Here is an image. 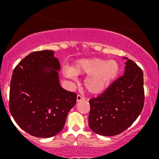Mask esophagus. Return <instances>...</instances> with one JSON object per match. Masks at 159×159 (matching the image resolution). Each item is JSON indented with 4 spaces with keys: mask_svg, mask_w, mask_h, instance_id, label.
<instances>
[{
    "mask_svg": "<svg viewBox=\"0 0 159 159\" xmlns=\"http://www.w3.org/2000/svg\"><path fill=\"white\" fill-rule=\"evenodd\" d=\"M85 99V97L84 96H83L81 94H78L77 96V101L79 102V101H81V100H84Z\"/></svg>",
    "mask_w": 159,
    "mask_h": 159,
    "instance_id": "34e87169",
    "label": "esophagus"
}]
</instances>
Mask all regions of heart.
<instances>
[{
    "mask_svg": "<svg viewBox=\"0 0 159 159\" xmlns=\"http://www.w3.org/2000/svg\"><path fill=\"white\" fill-rule=\"evenodd\" d=\"M119 72V65L114 61H105L102 59L80 60L72 69L66 68L67 77L74 79L75 75L88 74L85 79L86 88L93 93L105 90Z\"/></svg>",
    "mask_w": 159,
    "mask_h": 159,
    "instance_id": "heart-1",
    "label": "heart"
}]
</instances>
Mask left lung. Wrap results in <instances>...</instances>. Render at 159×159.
<instances>
[{
	"instance_id": "8db88e82",
	"label": "left lung",
	"mask_w": 159,
	"mask_h": 159,
	"mask_svg": "<svg viewBox=\"0 0 159 159\" xmlns=\"http://www.w3.org/2000/svg\"><path fill=\"white\" fill-rule=\"evenodd\" d=\"M124 59L127 62L123 75L105 92L89 101V126L100 135L114 136L124 132L143 110L145 98L143 71L132 60Z\"/></svg>"
}]
</instances>
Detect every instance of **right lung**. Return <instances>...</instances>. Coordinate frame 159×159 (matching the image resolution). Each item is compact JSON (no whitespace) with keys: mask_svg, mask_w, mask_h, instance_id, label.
Returning a JSON list of instances; mask_svg holds the SVG:
<instances>
[{"mask_svg":"<svg viewBox=\"0 0 159 159\" xmlns=\"http://www.w3.org/2000/svg\"><path fill=\"white\" fill-rule=\"evenodd\" d=\"M45 67L56 69L49 74ZM61 66L50 50L30 53L14 69L9 108L18 125L30 135L51 138L63 129L77 94L62 88L57 70Z\"/></svg>","mask_w":159,"mask_h":159,"instance_id":"obj_1","label":"right lung"}]
</instances>
